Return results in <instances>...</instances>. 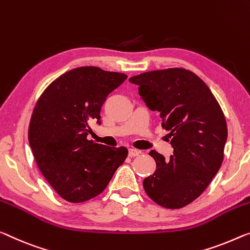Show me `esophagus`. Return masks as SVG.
Returning a JSON list of instances; mask_svg holds the SVG:
<instances>
[{
  "label": "esophagus",
  "instance_id": "34e87169",
  "mask_svg": "<svg viewBox=\"0 0 250 250\" xmlns=\"http://www.w3.org/2000/svg\"><path fill=\"white\" fill-rule=\"evenodd\" d=\"M140 151H137V149L135 148H129L128 149V156L130 157H135V156H138L140 155Z\"/></svg>",
  "mask_w": 250,
  "mask_h": 250
}]
</instances>
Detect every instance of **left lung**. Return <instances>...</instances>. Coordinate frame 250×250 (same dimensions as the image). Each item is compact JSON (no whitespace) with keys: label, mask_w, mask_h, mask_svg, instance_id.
<instances>
[{"label":"left lung","mask_w":250,"mask_h":250,"mask_svg":"<svg viewBox=\"0 0 250 250\" xmlns=\"http://www.w3.org/2000/svg\"><path fill=\"white\" fill-rule=\"evenodd\" d=\"M151 110L160 112L173 147L170 159L149 152L156 170L144 179L147 195L167 209L183 208L200 197L224 161L227 122L201 78L184 68L153 70L130 77Z\"/></svg>","instance_id":"obj_1"}]
</instances>
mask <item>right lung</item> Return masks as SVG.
I'll list each match as a JSON object with an SVG mask.
<instances>
[{
  "instance_id": "add662e5",
  "label": "right lung",
  "mask_w": 250,
  "mask_h": 250,
  "mask_svg": "<svg viewBox=\"0 0 250 250\" xmlns=\"http://www.w3.org/2000/svg\"><path fill=\"white\" fill-rule=\"evenodd\" d=\"M127 76L98 67H79L45 88L34 106L29 143L34 159L55 191L69 202L97 197L108 186L128 151L87 140L89 123L101 124L106 97Z\"/></svg>"
}]
</instances>
